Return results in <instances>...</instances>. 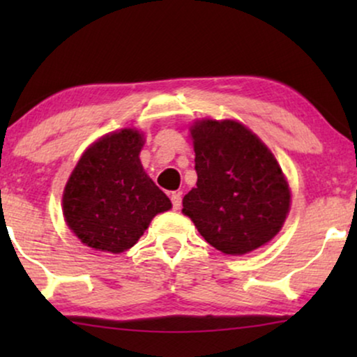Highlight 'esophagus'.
Returning a JSON list of instances; mask_svg holds the SVG:
<instances>
[{
    "mask_svg": "<svg viewBox=\"0 0 357 357\" xmlns=\"http://www.w3.org/2000/svg\"><path fill=\"white\" fill-rule=\"evenodd\" d=\"M170 202H172L174 209H180V206H182V195L178 192H174L170 195Z\"/></svg>",
    "mask_w": 357,
    "mask_h": 357,
    "instance_id": "esophagus-1",
    "label": "esophagus"
}]
</instances>
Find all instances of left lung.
<instances>
[{"mask_svg": "<svg viewBox=\"0 0 357 357\" xmlns=\"http://www.w3.org/2000/svg\"><path fill=\"white\" fill-rule=\"evenodd\" d=\"M198 180L183 197L209 245L243 255L281 231L291 204L289 185L275 155L236 120H202L190 128Z\"/></svg>", "mask_w": 357, "mask_h": 357, "instance_id": "obj_1", "label": "left lung"}]
</instances>
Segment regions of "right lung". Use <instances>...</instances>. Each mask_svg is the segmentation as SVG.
<instances>
[{"instance_id":"add662e5","label":"right lung","mask_w":357,"mask_h":357,"mask_svg":"<svg viewBox=\"0 0 357 357\" xmlns=\"http://www.w3.org/2000/svg\"><path fill=\"white\" fill-rule=\"evenodd\" d=\"M143 135L123 128L102 136L77 160L63 192L68 227L84 245L121 253L172 203L144 172Z\"/></svg>"}]
</instances>
